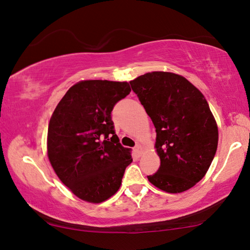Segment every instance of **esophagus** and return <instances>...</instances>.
Masks as SVG:
<instances>
[{
  "instance_id": "34e87169",
  "label": "esophagus",
  "mask_w": 250,
  "mask_h": 250,
  "mask_svg": "<svg viewBox=\"0 0 250 250\" xmlns=\"http://www.w3.org/2000/svg\"><path fill=\"white\" fill-rule=\"evenodd\" d=\"M134 151H135V153H137V154H138V155L140 156V155H141V154H142V153H143V147H142V146H141V145H137V146H135V147H134Z\"/></svg>"
}]
</instances>
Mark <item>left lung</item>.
Segmentation results:
<instances>
[{"mask_svg": "<svg viewBox=\"0 0 250 250\" xmlns=\"http://www.w3.org/2000/svg\"><path fill=\"white\" fill-rule=\"evenodd\" d=\"M156 131L161 166L149 183L169 193L193 187L214 158L219 132L207 99L178 74L151 72L130 82Z\"/></svg>", "mask_w": 250, "mask_h": 250, "instance_id": "left-lung-1", "label": "left lung"}]
</instances>
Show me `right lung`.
<instances>
[{
  "mask_svg": "<svg viewBox=\"0 0 250 250\" xmlns=\"http://www.w3.org/2000/svg\"><path fill=\"white\" fill-rule=\"evenodd\" d=\"M131 92L126 82L82 81L58 104L48 128V157L82 200L101 203L120 188L131 153L119 143L111 111Z\"/></svg>",
  "mask_w": 250,
  "mask_h": 250,
  "instance_id": "right-lung-1",
  "label": "right lung"
}]
</instances>
